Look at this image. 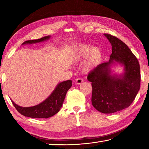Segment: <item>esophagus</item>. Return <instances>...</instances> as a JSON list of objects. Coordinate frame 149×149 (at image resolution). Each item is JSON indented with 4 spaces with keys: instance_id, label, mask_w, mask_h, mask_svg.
Returning a JSON list of instances; mask_svg holds the SVG:
<instances>
[{
    "instance_id": "esophagus-1",
    "label": "esophagus",
    "mask_w": 149,
    "mask_h": 149,
    "mask_svg": "<svg viewBox=\"0 0 149 149\" xmlns=\"http://www.w3.org/2000/svg\"><path fill=\"white\" fill-rule=\"evenodd\" d=\"M83 80L81 78H77L75 79V83H76L77 84H80L83 83Z\"/></svg>"
}]
</instances>
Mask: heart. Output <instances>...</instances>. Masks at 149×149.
I'll list each match as a JSON object with an SVG mask.
<instances>
[{
  "mask_svg": "<svg viewBox=\"0 0 149 149\" xmlns=\"http://www.w3.org/2000/svg\"><path fill=\"white\" fill-rule=\"evenodd\" d=\"M102 58V52L99 49L91 47L86 44H80L75 47L73 56L75 62H80L86 59L84 68L86 71L93 70L97 68L100 63Z\"/></svg>",
  "mask_w": 149,
  "mask_h": 149,
  "instance_id": "1",
  "label": "heart"
}]
</instances>
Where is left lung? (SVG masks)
<instances>
[{"instance_id":"obj_1","label":"left lung","mask_w":149,"mask_h":149,"mask_svg":"<svg viewBox=\"0 0 149 149\" xmlns=\"http://www.w3.org/2000/svg\"><path fill=\"white\" fill-rule=\"evenodd\" d=\"M111 44L112 54L108 62L101 63L91 70L87 79L91 82L93 106L102 113H113L130 106L140 88V64L134 54L122 41L104 34ZM123 65L122 75L111 74L110 66Z\"/></svg>"}]
</instances>
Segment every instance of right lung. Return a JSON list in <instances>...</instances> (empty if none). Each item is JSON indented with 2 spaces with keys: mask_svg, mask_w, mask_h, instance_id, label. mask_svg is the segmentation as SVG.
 <instances>
[{
  "mask_svg": "<svg viewBox=\"0 0 149 149\" xmlns=\"http://www.w3.org/2000/svg\"><path fill=\"white\" fill-rule=\"evenodd\" d=\"M50 36L43 37L40 39L28 40L24 42L25 44H33L48 40ZM72 81L68 80L59 83L50 95V96L43 102L32 107H21L16 104L11 100L13 106L21 115L33 118H48L59 112L62 107L66 92L71 88Z\"/></svg>",
  "mask_w": 149,
  "mask_h": 149,
  "instance_id": "1",
  "label": "right lung"
}]
</instances>
